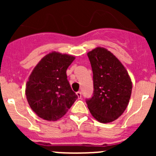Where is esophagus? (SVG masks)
<instances>
[{
	"mask_svg": "<svg viewBox=\"0 0 156 156\" xmlns=\"http://www.w3.org/2000/svg\"><path fill=\"white\" fill-rule=\"evenodd\" d=\"M76 94H77V96H78V99L81 98V91H78V92L76 93Z\"/></svg>",
	"mask_w": 156,
	"mask_h": 156,
	"instance_id": "1",
	"label": "esophagus"
}]
</instances>
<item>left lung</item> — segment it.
<instances>
[{
	"label": "left lung",
	"mask_w": 156,
	"mask_h": 156,
	"mask_svg": "<svg viewBox=\"0 0 156 156\" xmlns=\"http://www.w3.org/2000/svg\"><path fill=\"white\" fill-rule=\"evenodd\" d=\"M87 56L92 68L94 92L90 98L86 99V103L98 122H113L126 109L131 95V80L120 61L106 49H94Z\"/></svg>",
	"instance_id": "8db88e82"
}]
</instances>
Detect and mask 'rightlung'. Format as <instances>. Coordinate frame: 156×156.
I'll use <instances>...</instances> for the list:
<instances>
[{
  "mask_svg": "<svg viewBox=\"0 0 156 156\" xmlns=\"http://www.w3.org/2000/svg\"><path fill=\"white\" fill-rule=\"evenodd\" d=\"M74 59V56L53 52L46 55L31 72L26 95L30 107L41 119L58 120L78 99L66 75Z\"/></svg>",
  "mask_w": 156,
  "mask_h": 156,
  "instance_id": "obj_1",
  "label": "right lung"
}]
</instances>
